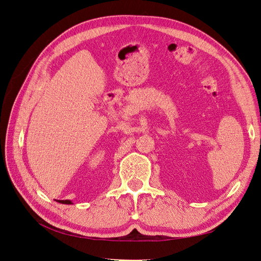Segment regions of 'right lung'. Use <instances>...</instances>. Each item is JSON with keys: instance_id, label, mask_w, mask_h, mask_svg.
<instances>
[{"instance_id": "1", "label": "right lung", "mask_w": 261, "mask_h": 261, "mask_svg": "<svg viewBox=\"0 0 261 261\" xmlns=\"http://www.w3.org/2000/svg\"><path fill=\"white\" fill-rule=\"evenodd\" d=\"M58 201L61 202V203H66V204L72 203V201H70V200H58Z\"/></svg>"}]
</instances>
